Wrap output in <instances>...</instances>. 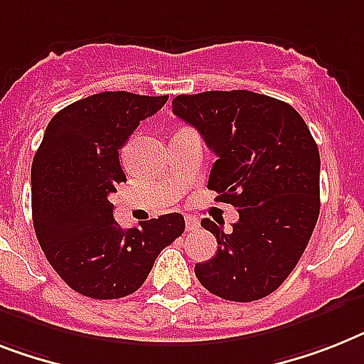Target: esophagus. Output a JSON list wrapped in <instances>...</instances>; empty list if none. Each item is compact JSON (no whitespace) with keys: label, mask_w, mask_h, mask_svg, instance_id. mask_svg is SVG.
Wrapping results in <instances>:
<instances>
[{"label":"esophagus","mask_w":364,"mask_h":364,"mask_svg":"<svg viewBox=\"0 0 364 364\" xmlns=\"http://www.w3.org/2000/svg\"><path fill=\"white\" fill-rule=\"evenodd\" d=\"M197 227H199V219L186 215V230H188V232H191V230H195Z\"/></svg>","instance_id":"34e87169"}]
</instances>
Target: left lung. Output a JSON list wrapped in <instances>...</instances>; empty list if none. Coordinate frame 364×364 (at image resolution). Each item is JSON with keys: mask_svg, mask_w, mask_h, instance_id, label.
<instances>
[{"mask_svg": "<svg viewBox=\"0 0 364 364\" xmlns=\"http://www.w3.org/2000/svg\"><path fill=\"white\" fill-rule=\"evenodd\" d=\"M173 113L218 156L208 188L240 219L232 230L203 219L218 253L195 264L208 292L257 301L275 292L307 247L320 214V152L290 104L251 91L178 95Z\"/></svg>", "mask_w": 364, "mask_h": 364, "instance_id": "8db88e82", "label": "left lung"}]
</instances>
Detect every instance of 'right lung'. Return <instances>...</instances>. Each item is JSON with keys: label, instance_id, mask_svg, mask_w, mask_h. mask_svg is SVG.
I'll return each instance as SVG.
<instances>
[{"label": "right lung", "instance_id": "1", "mask_svg": "<svg viewBox=\"0 0 364 364\" xmlns=\"http://www.w3.org/2000/svg\"><path fill=\"white\" fill-rule=\"evenodd\" d=\"M169 96L98 92L61 109L46 126L31 165L38 243L59 277L92 299L134 294L161 249L184 232L182 214L121 229L111 193L126 182L119 150Z\"/></svg>", "mask_w": 364, "mask_h": 364}]
</instances>
